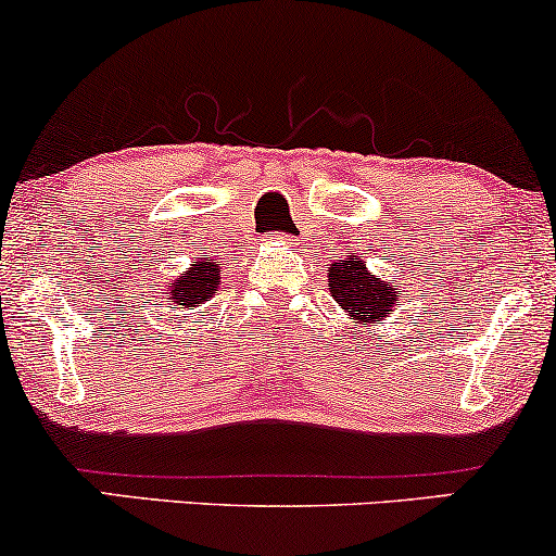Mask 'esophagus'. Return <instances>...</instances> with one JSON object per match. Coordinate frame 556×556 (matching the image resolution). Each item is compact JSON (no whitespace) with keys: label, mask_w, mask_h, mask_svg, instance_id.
<instances>
[{"label":"esophagus","mask_w":556,"mask_h":556,"mask_svg":"<svg viewBox=\"0 0 556 556\" xmlns=\"http://www.w3.org/2000/svg\"><path fill=\"white\" fill-rule=\"evenodd\" d=\"M285 238V235H274V240H282Z\"/></svg>","instance_id":"obj_1"}]
</instances>
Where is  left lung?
Here are the masks:
<instances>
[{
  "mask_svg": "<svg viewBox=\"0 0 556 556\" xmlns=\"http://www.w3.org/2000/svg\"><path fill=\"white\" fill-rule=\"evenodd\" d=\"M329 292L355 321H381L397 303L394 282H381L358 258L329 266Z\"/></svg>",
  "mask_w": 556,
  "mask_h": 556,
  "instance_id": "1",
  "label": "left lung"
}]
</instances>
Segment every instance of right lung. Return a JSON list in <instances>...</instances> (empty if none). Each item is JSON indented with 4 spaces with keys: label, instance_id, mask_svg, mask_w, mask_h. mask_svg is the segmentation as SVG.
<instances>
[{
    "label": "right lung",
    "instance_id": "right-lung-1",
    "mask_svg": "<svg viewBox=\"0 0 556 556\" xmlns=\"http://www.w3.org/2000/svg\"><path fill=\"white\" fill-rule=\"evenodd\" d=\"M219 266L212 258L193 261L190 271L185 277L172 282V303L193 308L195 303H203L206 298L214 295L216 285H219Z\"/></svg>",
    "mask_w": 556,
    "mask_h": 556
}]
</instances>
